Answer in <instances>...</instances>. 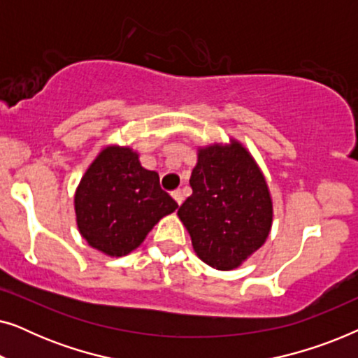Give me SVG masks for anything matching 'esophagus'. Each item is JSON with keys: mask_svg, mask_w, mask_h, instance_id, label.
<instances>
[{"mask_svg": "<svg viewBox=\"0 0 358 358\" xmlns=\"http://www.w3.org/2000/svg\"><path fill=\"white\" fill-rule=\"evenodd\" d=\"M171 195H173V199L176 200V203H178V205H180V203H182V200H184V197H182V192H180V190H174V192H173V194H171Z\"/></svg>", "mask_w": 358, "mask_h": 358, "instance_id": "obj_1", "label": "esophagus"}]
</instances>
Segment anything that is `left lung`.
Masks as SVG:
<instances>
[{"instance_id":"left-lung-1","label":"left lung","mask_w":358,"mask_h":358,"mask_svg":"<svg viewBox=\"0 0 358 358\" xmlns=\"http://www.w3.org/2000/svg\"><path fill=\"white\" fill-rule=\"evenodd\" d=\"M190 187L178 215L205 264L233 271L266 243L273 218L271 192L238 140L199 148Z\"/></svg>"}]
</instances>
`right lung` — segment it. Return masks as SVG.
<instances>
[{
	"mask_svg": "<svg viewBox=\"0 0 358 358\" xmlns=\"http://www.w3.org/2000/svg\"><path fill=\"white\" fill-rule=\"evenodd\" d=\"M176 208L178 203L159 187L158 173L145 169L129 146H106L75 194L81 236L110 257L135 251L155 224Z\"/></svg>",
	"mask_w": 358,
	"mask_h": 358,
	"instance_id": "add662e5",
	"label": "right lung"
}]
</instances>
